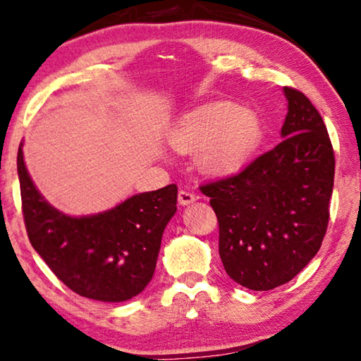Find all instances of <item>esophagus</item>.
<instances>
[{"label": "esophagus", "mask_w": 361, "mask_h": 361, "mask_svg": "<svg viewBox=\"0 0 361 361\" xmlns=\"http://www.w3.org/2000/svg\"><path fill=\"white\" fill-rule=\"evenodd\" d=\"M194 201H197V196L190 191H180L178 192V204L180 205H190Z\"/></svg>", "instance_id": "obj_1"}]
</instances>
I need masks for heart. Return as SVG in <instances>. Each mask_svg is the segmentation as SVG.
<instances>
[{
	"instance_id": "1",
	"label": "heart",
	"mask_w": 361,
	"mask_h": 361,
	"mask_svg": "<svg viewBox=\"0 0 361 361\" xmlns=\"http://www.w3.org/2000/svg\"><path fill=\"white\" fill-rule=\"evenodd\" d=\"M262 138L259 117L233 104H209L181 116L167 133L176 152H199L210 173L238 170L255 152Z\"/></svg>"
}]
</instances>
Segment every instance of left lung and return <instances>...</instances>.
Segmentation results:
<instances>
[{
	"instance_id": "1",
	"label": "left lung",
	"mask_w": 361,
	"mask_h": 361,
	"mask_svg": "<svg viewBox=\"0 0 361 361\" xmlns=\"http://www.w3.org/2000/svg\"><path fill=\"white\" fill-rule=\"evenodd\" d=\"M283 141L238 175L201 186L220 228V259L238 284L289 283L322 247L334 185V152L319 112L284 87Z\"/></svg>"
}]
</instances>
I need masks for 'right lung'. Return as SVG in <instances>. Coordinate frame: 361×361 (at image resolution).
<instances>
[{"mask_svg": "<svg viewBox=\"0 0 361 361\" xmlns=\"http://www.w3.org/2000/svg\"><path fill=\"white\" fill-rule=\"evenodd\" d=\"M17 152L22 212L28 239L68 289L87 299L125 302L154 276L167 223L176 212L178 188L135 194L99 214L72 216L37 190Z\"/></svg>", "mask_w": 361, "mask_h": 361, "instance_id": "add662e5", "label": "right lung"}]
</instances>
